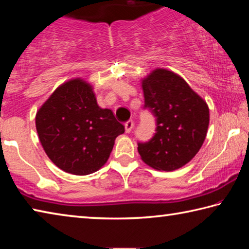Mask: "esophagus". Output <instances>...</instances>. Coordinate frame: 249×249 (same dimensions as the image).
<instances>
[{
    "mask_svg": "<svg viewBox=\"0 0 249 249\" xmlns=\"http://www.w3.org/2000/svg\"><path fill=\"white\" fill-rule=\"evenodd\" d=\"M133 126H134V121L129 120V121L126 122V123H125V130H126V133H129L130 130H132Z\"/></svg>",
    "mask_w": 249,
    "mask_h": 249,
    "instance_id": "1",
    "label": "esophagus"
}]
</instances>
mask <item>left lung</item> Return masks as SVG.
Listing matches in <instances>:
<instances>
[{
  "label": "left lung",
  "mask_w": 249,
  "mask_h": 249,
  "mask_svg": "<svg viewBox=\"0 0 249 249\" xmlns=\"http://www.w3.org/2000/svg\"><path fill=\"white\" fill-rule=\"evenodd\" d=\"M145 107L157 117V128L148 142H138L146 165L160 171L183 167L203 145L210 111L205 101L174 71L157 68L142 78Z\"/></svg>",
  "instance_id": "obj_1"
}]
</instances>
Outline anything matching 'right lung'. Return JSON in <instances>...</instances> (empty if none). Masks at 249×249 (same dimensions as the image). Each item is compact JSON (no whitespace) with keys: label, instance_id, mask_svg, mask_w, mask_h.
<instances>
[{"label":"right lung","instance_id":"add662e5","mask_svg":"<svg viewBox=\"0 0 249 249\" xmlns=\"http://www.w3.org/2000/svg\"><path fill=\"white\" fill-rule=\"evenodd\" d=\"M35 122L49 159L75 176L102 168L116 137L125 132L111 109L99 107L93 87L81 78L60 84L37 111Z\"/></svg>","mask_w":249,"mask_h":249}]
</instances>
